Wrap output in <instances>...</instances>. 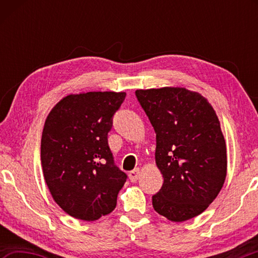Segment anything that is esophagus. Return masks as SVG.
Returning a JSON list of instances; mask_svg holds the SVG:
<instances>
[{
  "instance_id": "obj_1",
  "label": "esophagus",
  "mask_w": 258,
  "mask_h": 258,
  "mask_svg": "<svg viewBox=\"0 0 258 258\" xmlns=\"http://www.w3.org/2000/svg\"><path fill=\"white\" fill-rule=\"evenodd\" d=\"M140 173H141V171H140V168H135L133 169V171H131L128 176H130V180L132 182H137L138 178L140 176Z\"/></svg>"
}]
</instances>
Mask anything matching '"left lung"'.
<instances>
[{"label": "left lung", "instance_id": "obj_1", "mask_svg": "<svg viewBox=\"0 0 258 258\" xmlns=\"http://www.w3.org/2000/svg\"><path fill=\"white\" fill-rule=\"evenodd\" d=\"M156 132V165L164 183L152 196L155 211L172 222L198 216L224 184L226 146L212 104L184 87L137 90Z\"/></svg>", "mask_w": 258, "mask_h": 258}]
</instances>
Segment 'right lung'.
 I'll return each instance as SVG.
<instances>
[{"mask_svg": "<svg viewBox=\"0 0 258 258\" xmlns=\"http://www.w3.org/2000/svg\"><path fill=\"white\" fill-rule=\"evenodd\" d=\"M125 97L111 91L69 94L46 117L43 175L54 202L74 218L95 221L116 207L127 175L113 164L108 132Z\"/></svg>", "mask_w": 258, "mask_h": 258, "instance_id": "right-lung-1", "label": "right lung"}]
</instances>
